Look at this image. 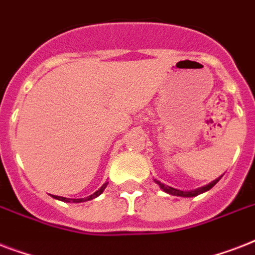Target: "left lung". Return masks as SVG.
I'll list each match as a JSON object with an SVG mask.
<instances>
[{
    "label": "left lung",
    "instance_id": "left-lung-1",
    "mask_svg": "<svg viewBox=\"0 0 255 255\" xmlns=\"http://www.w3.org/2000/svg\"><path fill=\"white\" fill-rule=\"evenodd\" d=\"M222 176H220L218 178L213 180L212 182H209L208 185H204V186H200L197 189H193V190H180V189H176V188H172L169 185H165L163 182H160L159 180H155V182L157 185L160 186V189H163L165 193L168 194H172V196H178V197H194V196H198V194L204 193V192H208L209 189H212L218 181H220V178Z\"/></svg>",
    "mask_w": 255,
    "mask_h": 255
}]
</instances>
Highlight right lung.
<instances>
[{
	"label": "right lung",
	"mask_w": 255,
	"mask_h": 255,
	"mask_svg": "<svg viewBox=\"0 0 255 255\" xmlns=\"http://www.w3.org/2000/svg\"><path fill=\"white\" fill-rule=\"evenodd\" d=\"M108 182H104L103 185L100 186V189H98L95 192V193H92L91 196H88V197L86 198H66V197H61V196H54L53 194V198H55V200H59V201H63V202H85V201H90V200H94L95 197H98V196H100V194L103 193V190L106 189V186H107Z\"/></svg>",
	"instance_id": "obj_1"
}]
</instances>
